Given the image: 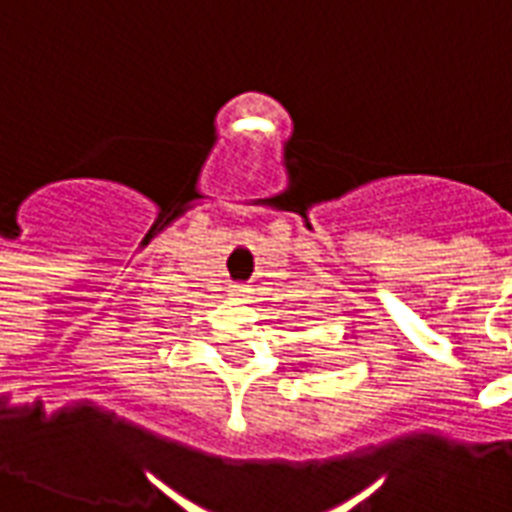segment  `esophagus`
<instances>
[{"mask_svg": "<svg viewBox=\"0 0 512 512\" xmlns=\"http://www.w3.org/2000/svg\"><path fill=\"white\" fill-rule=\"evenodd\" d=\"M228 292H231L233 297H247L252 289H249L247 284H231V287H228Z\"/></svg>", "mask_w": 512, "mask_h": 512, "instance_id": "esophagus-1", "label": "esophagus"}]
</instances>
